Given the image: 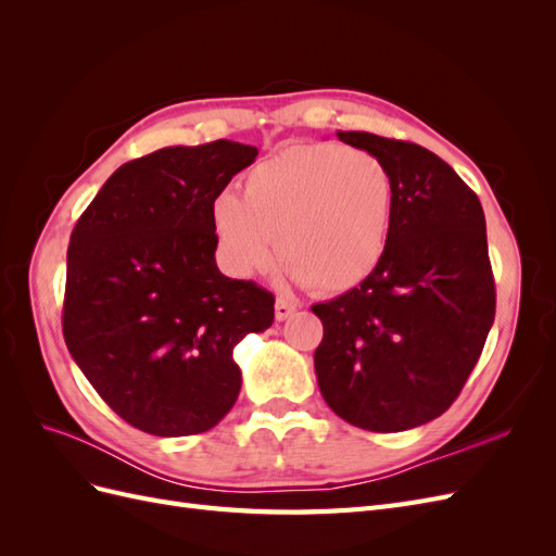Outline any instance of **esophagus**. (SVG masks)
Wrapping results in <instances>:
<instances>
[{"label": "esophagus", "mask_w": 556, "mask_h": 556, "mask_svg": "<svg viewBox=\"0 0 556 556\" xmlns=\"http://www.w3.org/2000/svg\"><path fill=\"white\" fill-rule=\"evenodd\" d=\"M294 311H296V304H292V301H288V299H278L276 301V319H278V323H282V319H288Z\"/></svg>", "instance_id": "esophagus-1"}]
</instances>
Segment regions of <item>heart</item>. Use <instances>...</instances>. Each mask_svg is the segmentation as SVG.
<instances>
[{
    "mask_svg": "<svg viewBox=\"0 0 556 556\" xmlns=\"http://www.w3.org/2000/svg\"><path fill=\"white\" fill-rule=\"evenodd\" d=\"M394 176L341 143H294L250 166L241 197L211 201L217 255L248 278L274 262L315 294L357 288L382 262L394 223Z\"/></svg>",
    "mask_w": 556,
    "mask_h": 556,
    "instance_id": "1",
    "label": "heart"
}]
</instances>
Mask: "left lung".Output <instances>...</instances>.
<instances>
[{"instance_id": "1", "label": "left lung", "mask_w": 556, "mask_h": 556, "mask_svg": "<svg viewBox=\"0 0 556 556\" xmlns=\"http://www.w3.org/2000/svg\"><path fill=\"white\" fill-rule=\"evenodd\" d=\"M394 176L390 245L359 288L315 304V374L327 406L359 429L406 431L443 415L480 359L496 290L478 194L431 150L339 131Z\"/></svg>"}]
</instances>
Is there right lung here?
<instances>
[{"label": "right lung", "mask_w": 556, "mask_h": 556, "mask_svg": "<svg viewBox=\"0 0 556 556\" xmlns=\"http://www.w3.org/2000/svg\"><path fill=\"white\" fill-rule=\"evenodd\" d=\"M257 157L217 139L123 164L66 250L62 333L111 410L146 433L213 429L241 392L233 348L274 323V294L215 264L211 201Z\"/></svg>", "instance_id": "add662e5"}]
</instances>
